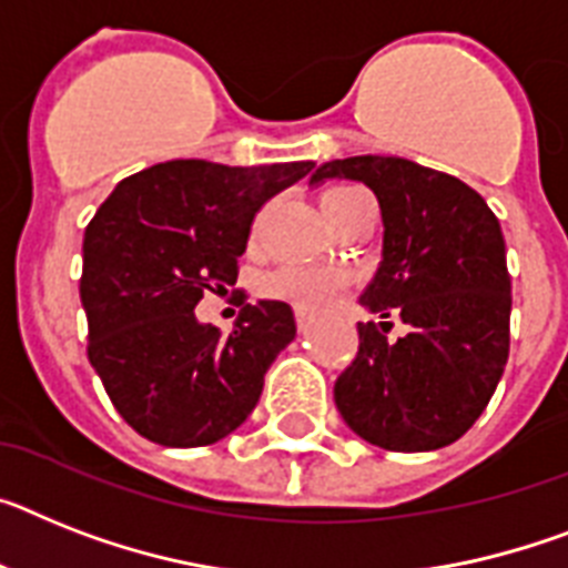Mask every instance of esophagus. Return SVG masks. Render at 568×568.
<instances>
[{"label":"esophagus","mask_w":568,"mask_h":568,"mask_svg":"<svg viewBox=\"0 0 568 568\" xmlns=\"http://www.w3.org/2000/svg\"><path fill=\"white\" fill-rule=\"evenodd\" d=\"M297 328L300 332H308V328H312V314L297 312Z\"/></svg>","instance_id":"obj_1"}]
</instances>
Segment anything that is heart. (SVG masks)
<instances>
[{"label": "heart", "instance_id": "b5f03b06", "mask_svg": "<svg viewBox=\"0 0 568 568\" xmlns=\"http://www.w3.org/2000/svg\"><path fill=\"white\" fill-rule=\"evenodd\" d=\"M361 199H364L361 190H326L321 199V207L323 216L328 219V225H341ZM343 285H346V276L337 268H328V265H306V262H285V265H276L268 274H262L260 294L262 297L280 300V303H288L297 312H321V308H326L343 292Z\"/></svg>", "mask_w": 568, "mask_h": 568}]
</instances>
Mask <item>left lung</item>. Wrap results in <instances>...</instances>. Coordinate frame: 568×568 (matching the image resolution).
Listing matches in <instances>:
<instances>
[{"label":"left lung","instance_id":"left-lung-1","mask_svg":"<svg viewBox=\"0 0 568 568\" xmlns=\"http://www.w3.org/2000/svg\"><path fill=\"white\" fill-rule=\"evenodd\" d=\"M364 181L381 204L384 251L361 303L357 355L335 381L343 422L369 445L422 454L450 445L488 407L508 361L511 276L499 219L454 175L395 155L326 161L312 184ZM402 316L408 335L387 342Z\"/></svg>","mask_w":568,"mask_h":568}]
</instances>
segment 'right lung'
Listing matches in <instances>:
<instances>
[{
	"mask_svg": "<svg viewBox=\"0 0 568 568\" xmlns=\"http://www.w3.org/2000/svg\"><path fill=\"white\" fill-rule=\"evenodd\" d=\"M312 166L164 161L100 204L83 236L80 300L89 361L132 430L204 447L251 416L268 366L297 335L292 306L247 303L227 335L193 308L236 283L260 207Z\"/></svg>",
	"mask_w": 568,
	"mask_h": 568,
	"instance_id": "1",
	"label": "right lung"
}]
</instances>
